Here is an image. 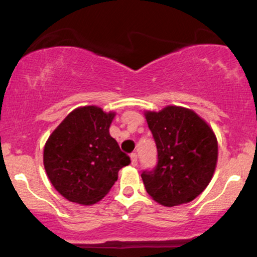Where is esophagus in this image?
Returning <instances> with one entry per match:
<instances>
[{
	"label": "esophagus",
	"mask_w": 257,
	"mask_h": 257,
	"mask_svg": "<svg viewBox=\"0 0 257 257\" xmlns=\"http://www.w3.org/2000/svg\"><path fill=\"white\" fill-rule=\"evenodd\" d=\"M131 159H132V166H138V155L137 153H132L131 155Z\"/></svg>",
	"instance_id": "1"
}]
</instances>
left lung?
<instances>
[{
  "label": "left lung",
  "mask_w": 257,
  "mask_h": 257,
  "mask_svg": "<svg viewBox=\"0 0 257 257\" xmlns=\"http://www.w3.org/2000/svg\"><path fill=\"white\" fill-rule=\"evenodd\" d=\"M145 116L158 153L157 166L141 174L147 193L166 206L191 202L205 190L216 168L213 129L196 112L179 106Z\"/></svg>",
  "instance_id": "left-lung-1"
}]
</instances>
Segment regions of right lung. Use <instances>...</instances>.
Listing matches in <instances>:
<instances>
[{
  "mask_svg": "<svg viewBox=\"0 0 257 257\" xmlns=\"http://www.w3.org/2000/svg\"><path fill=\"white\" fill-rule=\"evenodd\" d=\"M114 112L84 106L67 114L47 140L43 164L48 179L61 196L90 205L104 198L131 163L110 135Z\"/></svg>",
  "mask_w": 257,
  "mask_h": 257,
  "instance_id": "right-lung-1",
  "label": "right lung"
}]
</instances>
